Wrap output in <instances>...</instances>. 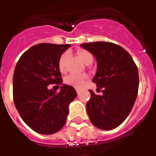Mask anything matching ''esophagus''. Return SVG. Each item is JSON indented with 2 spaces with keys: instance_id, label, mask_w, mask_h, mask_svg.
Segmentation results:
<instances>
[{
  "instance_id": "esophagus-1",
  "label": "esophagus",
  "mask_w": 156,
  "mask_h": 156,
  "mask_svg": "<svg viewBox=\"0 0 156 156\" xmlns=\"http://www.w3.org/2000/svg\"><path fill=\"white\" fill-rule=\"evenodd\" d=\"M76 91H77V93H78H78H79V91H80V89L77 88H76Z\"/></svg>"
}]
</instances>
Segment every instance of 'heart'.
Wrapping results in <instances>:
<instances>
[{"label":"heart","mask_w":156,"mask_h":156,"mask_svg":"<svg viewBox=\"0 0 156 156\" xmlns=\"http://www.w3.org/2000/svg\"><path fill=\"white\" fill-rule=\"evenodd\" d=\"M77 56L83 62L87 63L88 62L93 61V56L89 51L86 50H78L77 51ZM68 58V53L65 52L61 55L58 61V68L61 72L66 70V62ZM87 79V75L85 74H76L72 73L65 78V83L67 84L75 87V88H81L84 84L85 80Z\"/></svg>","instance_id":"obj_1"}]
</instances>
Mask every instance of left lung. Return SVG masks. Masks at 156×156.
Returning <instances> with one entry per match:
<instances>
[{
	"label": "left lung",
	"mask_w": 156,
	"mask_h": 156,
	"mask_svg": "<svg viewBox=\"0 0 156 156\" xmlns=\"http://www.w3.org/2000/svg\"><path fill=\"white\" fill-rule=\"evenodd\" d=\"M97 60L93 82L103 95L89 90L86 105L89 119L95 127L110 130L120 125L129 115L138 94L139 73L136 64L124 48L108 41L81 44Z\"/></svg>",
	"instance_id": "8db88e82"
}]
</instances>
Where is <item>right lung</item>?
Returning a JSON list of instances; mask_svg holds the SVG:
<instances>
[{
	"instance_id": "1",
	"label": "right lung",
	"mask_w": 156,
	"mask_h": 156,
	"mask_svg": "<svg viewBox=\"0 0 156 156\" xmlns=\"http://www.w3.org/2000/svg\"><path fill=\"white\" fill-rule=\"evenodd\" d=\"M69 44L41 43L26 51L13 75V100L19 115L32 129L51 134L63 127L68 105L77 96L73 87L62 84L57 93L49 84H62L58 68L62 53Z\"/></svg>"
}]
</instances>
